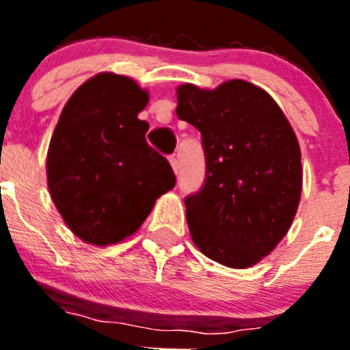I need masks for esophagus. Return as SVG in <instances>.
Listing matches in <instances>:
<instances>
[{"label":"esophagus","mask_w":350,"mask_h":350,"mask_svg":"<svg viewBox=\"0 0 350 350\" xmlns=\"http://www.w3.org/2000/svg\"><path fill=\"white\" fill-rule=\"evenodd\" d=\"M170 163H172L173 172L178 173V168H180V163H178V157H177V156H170Z\"/></svg>","instance_id":"1"}]
</instances>
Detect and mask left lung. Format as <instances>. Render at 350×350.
Segmentation results:
<instances>
[{"mask_svg": "<svg viewBox=\"0 0 350 350\" xmlns=\"http://www.w3.org/2000/svg\"><path fill=\"white\" fill-rule=\"evenodd\" d=\"M178 119L202 133L206 175L185 198L191 237L206 258L249 268L286 237L301 196V152L267 91L230 80L177 89Z\"/></svg>", "mask_w": 350, "mask_h": 350, "instance_id": "1", "label": "left lung"}]
</instances>
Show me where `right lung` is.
Listing matches in <instances>:
<instances>
[{
  "label": "right lung",
  "instance_id": "obj_1",
  "mask_svg": "<svg viewBox=\"0 0 350 350\" xmlns=\"http://www.w3.org/2000/svg\"><path fill=\"white\" fill-rule=\"evenodd\" d=\"M147 101V91L128 77L100 73L61 112L49 145V191L83 242L124 240L177 182L168 159L145 140L148 124L138 112Z\"/></svg>",
  "mask_w": 350,
  "mask_h": 350
}]
</instances>
